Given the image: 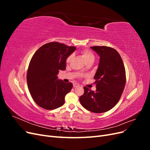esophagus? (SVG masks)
<instances>
[{
    "mask_svg": "<svg viewBox=\"0 0 150 150\" xmlns=\"http://www.w3.org/2000/svg\"><path fill=\"white\" fill-rule=\"evenodd\" d=\"M73 87L74 88H77V87H79V84H77V83H74L73 84Z\"/></svg>",
    "mask_w": 150,
    "mask_h": 150,
    "instance_id": "1",
    "label": "esophagus"
}]
</instances>
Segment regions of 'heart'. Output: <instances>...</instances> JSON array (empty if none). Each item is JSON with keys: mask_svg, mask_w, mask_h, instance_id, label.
Wrapping results in <instances>:
<instances>
[{"mask_svg": "<svg viewBox=\"0 0 150 150\" xmlns=\"http://www.w3.org/2000/svg\"><path fill=\"white\" fill-rule=\"evenodd\" d=\"M81 52L82 54L83 57L86 62L89 59H94V54L91 52L89 51V50L84 49V50H83V51H81ZM72 55H70L69 56H68L67 58L66 59V62L69 63L72 59Z\"/></svg>", "mask_w": 150, "mask_h": 150, "instance_id": "heart-1", "label": "heart"}]
</instances>
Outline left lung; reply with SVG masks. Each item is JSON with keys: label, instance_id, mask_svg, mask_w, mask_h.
Here are the masks:
<instances>
[{"label": "left lung", "instance_id": "8db88e82", "mask_svg": "<svg viewBox=\"0 0 150 150\" xmlns=\"http://www.w3.org/2000/svg\"><path fill=\"white\" fill-rule=\"evenodd\" d=\"M99 56V63L94 75L96 90L84 87L80 103L89 111L102 113L110 110L119 101L126 83L125 68L116 50L107 46L91 47Z\"/></svg>", "mask_w": 150, "mask_h": 150}]
</instances>
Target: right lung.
I'll list each match as a JSON object with an SVG mask.
<instances>
[{"mask_svg": "<svg viewBox=\"0 0 150 150\" xmlns=\"http://www.w3.org/2000/svg\"><path fill=\"white\" fill-rule=\"evenodd\" d=\"M76 47L57 42L47 43L35 52L30 61L27 83L32 98L38 106L48 110L62 106L71 83L58 79L59 70L66 69L68 56Z\"/></svg>", "mask_w": 150, "mask_h": 150, "instance_id": "right-lung-1", "label": "right lung"}]
</instances>
